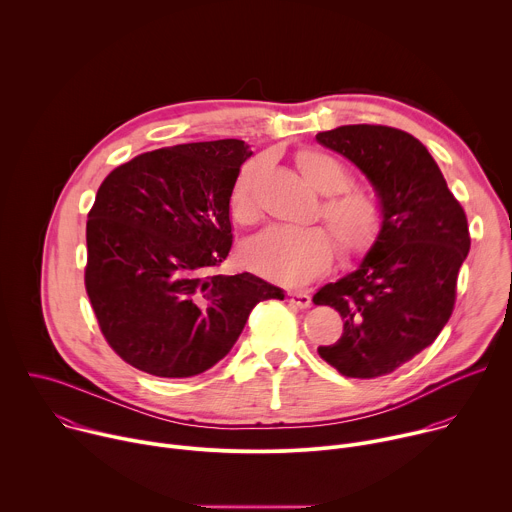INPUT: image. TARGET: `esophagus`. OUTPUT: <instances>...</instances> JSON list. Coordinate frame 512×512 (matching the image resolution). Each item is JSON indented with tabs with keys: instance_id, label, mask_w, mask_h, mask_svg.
Masks as SVG:
<instances>
[{
	"instance_id": "34e87169",
	"label": "esophagus",
	"mask_w": 512,
	"mask_h": 512,
	"mask_svg": "<svg viewBox=\"0 0 512 512\" xmlns=\"http://www.w3.org/2000/svg\"><path fill=\"white\" fill-rule=\"evenodd\" d=\"M287 298L298 308H308L312 304V296L308 294V291H287Z\"/></svg>"
}]
</instances>
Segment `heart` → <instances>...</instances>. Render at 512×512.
<instances>
[{
    "mask_svg": "<svg viewBox=\"0 0 512 512\" xmlns=\"http://www.w3.org/2000/svg\"><path fill=\"white\" fill-rule=\"evenodd\" d=\"M302 176L320 192L326 194L318 214L334 233L340 253L346 259L367 255L383 235L385 212L375 196L350 186L348 170L330 154L320 150H302L296 156ZM261 170V160H249L239 170L231 192L229 210L241 225H251L259 216L255 184ZM328 229L273 225L251 237L245 243L247 263L261 275L298 285L316 277L328 267L334 255V239Z\"/></svg>",
    "mask_w": 512,
    "mask_h": 512,
    "instance_id": "1",
    "label": "heart"
}]
</instances>
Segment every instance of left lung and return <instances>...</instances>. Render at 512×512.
I'll use <instances>...</instances> for the list:
<instances>
[{"label": "left lung", "instance_id": "1", "mask_svg": "<svg viewBox=\"0 0 512 512\" xmlns=\"http://www.w3.org/2000/svg\"><path fill=\"white\" fill-rule=\"evenodd\" d=\"M316 139L362 170L385 212L383 235L360 267L316 291L314 304L334 308L344 322L338 342L318 346V354L344 377L377 379L448 324L470 251L468 218L440 166L407 131L342 125Z\"/></svg>", "mask_w": 512, "mask_h": 512}]
</instances>
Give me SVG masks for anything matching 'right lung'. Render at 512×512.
Segmentation results:
<instances>
[{
  "label": "right lung",
  "instance_id": "obj_1",
  "mask_svg": "<svg viewBox=\"0 0 512 512\" xmlns=\"http://www.w3.org/2000/svg\"><path fill=\"white\" fill-rule=\"evenodd\" d=\"M251 156L241 139L182 143L117 166L87 221L85 287L107 344L131 367L194 377L225 358L251 310L283 291L223 275L229 192Z\"/></svg>",
  "mask_w": 512,
  "mask_h": 512
}]
</instances>
